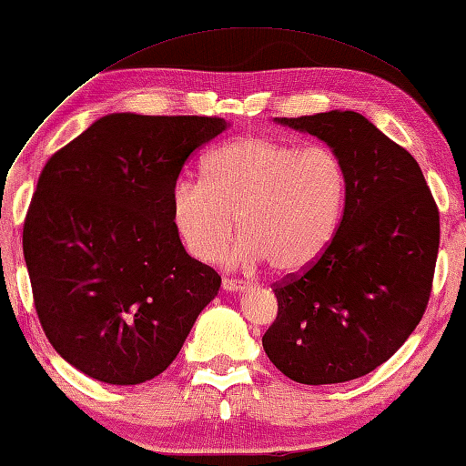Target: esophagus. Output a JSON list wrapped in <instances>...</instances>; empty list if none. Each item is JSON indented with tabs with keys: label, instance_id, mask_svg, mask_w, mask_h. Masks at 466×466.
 Masks as SVG:
<instances>
[{
	"label": "esophagus",
	"instance_id": "obj_1",
	"mask_svg": "<svg viewBox=\"0 0 466 466\" xmlns=\"http://www.w3.org/2000/svg\"><path fill=\"white\" fill-rule=\"evenodd\" d=\"M221 288H224L226 292H242L247 288L245 282H234V279H224L221 282Z\"/></svg>",
	"mask_w": 466,
	"mask_h": 466
}]
</instances>
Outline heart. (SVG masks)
<instances>
[{
    "instance_id": "obj_1",
    "label": "heart",
    "mask_w": 466,
    "mask_h": 466,
    "mask_svg": "<svg viewBox=\"0 0 466 466\" xmlns=\"http://www.w3.org/2000/svg\"><path fill=\"white\" fill-rule=\"evenodd\" d=\"M346 198V169L328 147H299L242 135L203 159V182L172 190V221L195 259L209 263L242 238L232 263L269 261L276 273H299L334 240Z\"/></svg>"
}]
</instances>
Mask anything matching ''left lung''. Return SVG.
Wrapping results in <instances>:
<instances>
[{
  "mask_svg": "<svg viewBox=\"0 0 466 466\" xmlns=\"http://www.w3.org/2000/svg\"><path fill=\"white\" fill-rule=\"evenodd\" d=\"M323 140L346 169L344 216L319 259L273 284L278 317L263 349L307 386L371 373L427 309L440 213L412 155L357 112L276 117Z\"/></svg>",
  "mask_w": 466,
  "mask_h": 466,
  "instance_id": "left-lung-1",
  "label": "left lung"
}]
</instances>
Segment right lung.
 I'll list each match as a JSON object with an SVG mask.
<instances>
[{"instance_id":"obj_1","label":"right lung","mask_w":466,"mask_h":466,"mask_svg":"<svg viewBox=\"0 0 466 466\" xmlns=\"http://www.w3.org/2000/svg\"><path fill=\"white\" fill-rule=\"evenodd\" d=\"M224 117L109 114L49 157L22 248L56 352L88 378L137 386L178 357L221 278L184 250L169 201Z\"/></svg>"}]
</instances>
